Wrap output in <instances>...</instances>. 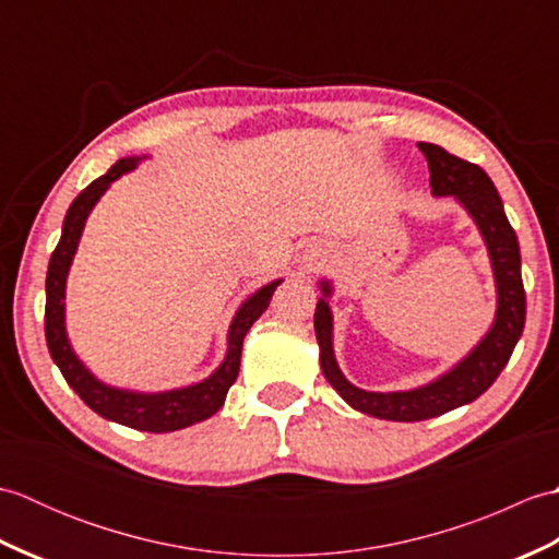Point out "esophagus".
<instances>
[{
    "mask_svg": "<svg viewBox=\"0 0 559 559\" xmlns=\"http://www.w3.org/2000/svg\"><path fill=\"white\" fill-rule=\"evenodd\" d=\"M322 264H324V252H317V249H312V252L307 254V266L319 269Z\"/></svg>",
    "mask_w": 559,
    "mask_h": 559,
    "instance_id": "34e87169",
    "label": "esophagus"
}]
</instances>
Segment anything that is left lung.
Returning <instances> with one entry per match:
<instances>
[{
  "label": "left lung",
  "instance_id": "obj_1",
  "mask_svg": "<svg viewBox=\"0 0 559 559\" xmlns=\"http://www.w3.org/2000/svg\"><path fill=\"white\" fill-rule=\"evenodd\" d=\"M418 148L423 151L427 168H430L432 194L454 197L466 209L473 223L478 225V233L483 235L485 247H488L492 264L497 310L492 326L478 341V346L432 382L408 391H365L350 384L336 362L334 317H331L329 307L334 288H331L329 281L319 283L322 298H319L314 310V334L319 343V362H322L326 382L355 411L396 423L437 418V415L466 406V403L485 394L495 379L500 377L509 358H512V350L526 322V293L524 281H521L519 240L507 221L502 199L497 194L488 173L468 160L451 156L442 146L420 141Z\"/></svg>",
  "mask_w": 559,
  "mask_h": 559
}]
</instances>
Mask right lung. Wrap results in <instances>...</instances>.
Here are the masks:
<instances>
[{
    "label": "right lung",
    "instance_id": "right-lung-1",
    "mask_svg": "<svg viewBox=\"0 0 559 559\" xmlns=\"http://www.w3.org/2000/svg\"><path fill=\"white\" fill-rule=\"evenodd\" d=\"M144 160L141 156L120 158L112 168L98 180H93L83 192L71 201V206L64 216L62 237L55 247L50 257V266H47V281H45V338L47 348L59 372L64 374L67 384L76 391L81 401L86 403L91 411L103 415L105 420L120 423L127 427H134L141 432H175L211 418L228 396V389L240 372V355H242V341L247 336L249 326L266 312L271 302V295L276 290L283 278H276L261 286L257 293L237 307V312L228 329V353H225L223 362L213 370L206 379L197 384L168 389V391H132L120 389L100 382L86 365L79 360L67 336L64 324V295H67V276L74 261L76 247L81 240L83 225L91 216L93 206L98 204L100 197L108 192V187L120 180L124 173H132L136 165Z\"/></svg>",
    "mask_w": 559,
    "mask_h": 559
}]
</instances>
